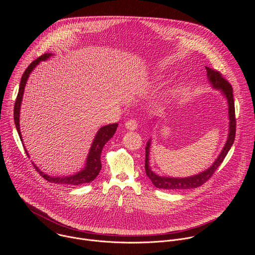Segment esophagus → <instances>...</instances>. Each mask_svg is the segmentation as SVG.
Listing matches in <instances>:
<instances>
[{
  "label": "esophagus",
  "instance_id": "34e87169",
  "mask_svg": "<svg viewBox=\"0 0 255 255\" xmlns=\"http://www.w3.org/2000/svg\"><path fill=\"white\" fill-rule=\"evenodd\" d=\"M137 126H138V123H137L136 120H128L125 123V128L127 130H130V131H133V130L137 129Z\"/></svg>",
  "mask_w": 255,
  "mask_h": 255
}]
</instances>
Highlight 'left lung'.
<instances>
[{
	"mask_svg": "<svg viewBox=\"0 0 255 255\" xmlns=\"http://www.w3.org/2000/svg\"><path fill=\"white\" fill-rule=\"evenodd\" d=\"M207 78L212 86L213 89L220 91V93L225 97L227 104H228V136L224 147L222 148L220 154L215 159L210 167L202 172L197 174L187 176V177H172V176H164L155 173L150 165H149V153H150V146H151V139H149L146 143V147H145V172L148 178L151 180L153 186L157 189H164V190H188V189H195L202 186L204 183L212 176L215 170L218 168L222 161L224 160L225 156L227 155L228 151L230 150L232 144L235 138L236 132V121H235V107H234V99H233V89L231 85L222 78V75L217 70H214L210 67H207ZM156 119H153L154 122Z\"/></svg>",
	"mask_w": 255,
	"mask_h": 255,
	"instance_id": "8db88e82",
	"label": "left lung"
}]
</instances>
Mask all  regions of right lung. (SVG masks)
<instances>
[{
	"mask_svg": "<svg viewBox=\"0 0 255 255\" xmlns=\"http://www.w3.org/2000/svg\"><path fill=\"white\" fill-rule=\"evenodd\" d=\"M52 55H53L52 53H45V54L41 55L40 57H38L36 60H34L33 62H31L30 65L24 71V74L21 78L19 92H18L17 99L15 102V107H14V121H15L16 129L18 131V134H19L22 142H23V139H22V134L20 131V109H21L25 86L27 84L29 76L33 71V69L37 66L41 61L47 60ZM117 127H118V123H114V124H109V125L103 126L98 130V132L93 140L89 154L87 156L85 167L83 169H81L80 171H78L77 173L69 174L66 176H50V175L44 173L43 171H41L38 166H36L34 164V162H32V163L34 164V167L36 168V170L40 173V175H42V177H44L46 180L50 181V183L59 184V185H67V186H79V185L91 183V181H93L98 176V174L102 168L101 154H102L103 147L105 146V144L113 137V135L115 134V132L117 130ZM22 144L24 145V143H22ZM24 148H25V146H24ZM25 151H26L27 155H29L27 149H25Z\"/></svg>",
	"mask_w": 255,
	"mask_h": 255,
	"instance_id": "add662e5",
	"label": "right lung"
}]
</instances>
